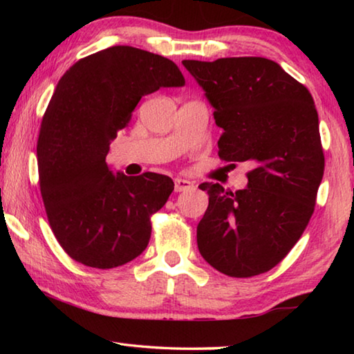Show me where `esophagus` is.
Returning <instances> with one entry per match:
<instances>
[{
  "label": "esophagus",
  "mask_w": 354,
  "mask_h": 354,
  "mask_svg": "<svg viewBox=\"0 0 354 354\" xmlns=\"http://www.w3.org/2000/svg\"><path fill=\"white\" fill-rule=\"evenodd\" d=\"M190 189H194V183H190V181H187V179H183V178L175 179V190L176 192H185Z\"/></svg>",
  "instance_id": "esophagus-1"
}]
</instances>
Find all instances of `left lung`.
I'll use <instances>...</instances> for the list:
<instances>
[{
    "instance_id": "left-lung-1",
    "label": "left lung",
    "mask_w": 354,
    "mask_h": 354,
    "mask_svg": "<svg viewBox=\"0 0 354 354\" xmlns=\"http://www.w3.org/2000/svg\"><path fill=\"white\" fill-rule=\"evenodd\" d=\"M183 65L223 129L220 159L253 167L248 187L236 194L218 183L200 184L209 206L196 227L198 250L227 277L266 273L289 254L315 209L325 154L313 95L266 57Z\"/></svg>"
}]
</instances>
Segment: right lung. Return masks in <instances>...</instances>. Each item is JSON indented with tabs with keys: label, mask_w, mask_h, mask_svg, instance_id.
I'll use <instances>...</instances> for the list:
<instances>
[{
	"label": "right lung",
	"mask_w": 354,
	"mask_h": 354,
	"mask_svg": "<svg viewBox=\"0 0 354 354\" xmlns=\"http://www.w3.org/2000/svg\"><path fill=\"white\" fill-rule=\"evenodd\" d=\"M184 84L170 59L124 45L80 59L61 77L41 118L37 162L48 221L71 259L113 268L147 248L151 215L175 184L153 171L112 175L106 154L143 95Z\"/></svg>",
	"instance_id": "obj_1"
}]
</instances>
